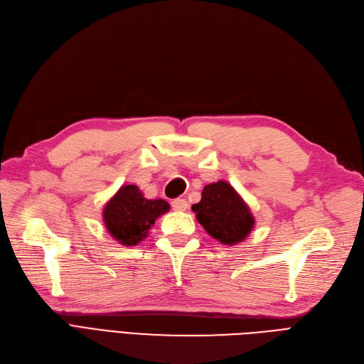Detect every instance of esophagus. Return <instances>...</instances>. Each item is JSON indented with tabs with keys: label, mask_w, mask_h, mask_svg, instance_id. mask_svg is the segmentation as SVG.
<instances>
[{
	"label": "esophagus",
	"mask_w": 364,
	"mask_h": 364,
	"mask_svg": "<svg viewBox=\"0 0 364 364\" xmlns=\"http://www.w3.org/2000/svg\"><path fill=\"white\" fill-rule=\"evenodd\" d=\"M171 205H172V208H173L175 211H184L187 207H189V204H187V200H186V199H181V198L173 199Z\"/></svg>",
	"instance_id": "1"
}]
</instances>
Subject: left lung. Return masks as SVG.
Instances as JSON below:
<instances>
[{"label": "left lung", "mask_w": 364, "mask_h": 364, "mask_svg": "<svg viewBox=\"0 0 364 364\" xmlns=\"http://www.w3.org/2000/svg\"><path fill=\"white\" fill-rule=\"evenodd\" d=\"M192 211L204 230L226 246L241 243L255 226L249 205L223 180L205 186L199 203L192 205Z\"/></svg>", "instance_id": "obj_1"}]
</instances>
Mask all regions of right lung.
<instances>
[{"instance_id":"right-lung-1","label":"right lung","mask_w":364,"mask_h":364,"mask_svg":"<svg viewBox=\"0 0 364 364\" xmlns=\"http://www.w3.org/2000/svg\"><path fill=\"white\" fill-rule=\"evenodd\" d=\"M169 211L165 199H146L134 184H124L106 203L103 222L119 245L136 246L161 214Z\"/></svg>"}]
</instances>
